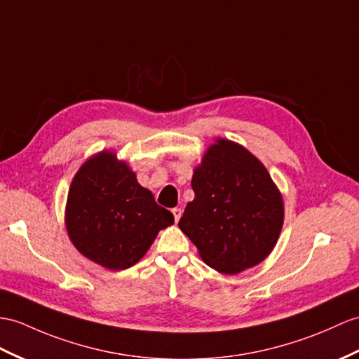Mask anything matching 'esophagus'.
Listing matches in <instances>:
<instances>
[{"mask_svg": "<svg viewBox=\"0 0 359 359\" xmlns=\"http://www.w3.org/2000/svg\"><path fill=\"white\" fill-rule=\"evenodd\" d=\"M172 213H173V217H175V222H178L180 219H181V215H182V210L181 208H173L172 210Z\"/></svg>", "mask_w": 359, "mask_h": 359, "instance_id": "obj_1", "label": "esophagus"}]
</instances>
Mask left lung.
<instances>
[{"label": "left lung", "instance_id": "8db88e82", "mask_svg": "<svg viewBox=\"0 0 359 359\" xmlns=\"http://www.w3.org/2000/svg\"><path fill=\"white\" fill-rule=\"evenodd\" d=\"M195 199L178 225L205 264L222 274L259 265L283 226V199L266 168L225 138L207 149L191 177Z\"/></svg>", "mask_w": 359, "mask_h": 359}]
</instances>
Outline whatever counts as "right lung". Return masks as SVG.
Returning <instances> with one entry per match:
<instances>
[{"label":"right lung","mask_w":359,"mask_h":359,"mask_svg":"<svg viewBox=\"0 0 359 359\" xmlns=\"http://www.w3.org/2000/svg\"><path fill=\"white\" fill-rule=\"evenodd\" d=\"M173 215L138 184L111 151L86 160L72 181L65 208L69 241L86 259L120 271L135 265Z\"/></svg>","instance_id":"1"}]
</instances>
